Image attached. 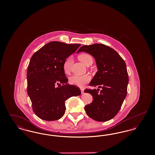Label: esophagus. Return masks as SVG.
<instances>
[{
  "label": "esophagus",
  "mask_w": 155,
  "mask_h": 155,
  "mask_svg": "<svg viewBox=\"0 0 155 155\" xmlns=\"http://www.w3.org/2000/svg\"><path fill=\"white\" fill-rule=\"evenodd\" d=\"M80 89H81V94H83L84 93V89L83 88H81Z\"/></svg>",
  "instance_id": "obj_1"
}]
</instances>
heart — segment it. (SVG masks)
Returning a JSON list of instances; mask_svg holds the SVG:
<instances>
[{"instance_id":"heart-1","label":"heart","mask_w":155,"mask_h":155,"mask_svg":"<svg viewBox=\"0 0 155 155\" xmlns=\"http://www.w3.org/2000/svg\"><path fill=\"white\" fill-rule=\"evenodd\" d=\"M79 59L84 64L86 65L89 60L92 58L88 54H82L79 56ZM73 63V59L71 56L68 57L66 59L63 63V70L66 74H69L71 71V66ZM91 80V77L88 74L84 75H74L70 77L69 81L71 84L78 87H82L85 84Z\"/></svg>"}]
</instances>
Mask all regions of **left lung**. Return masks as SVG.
Listing matches in <instances>:
<instances>
[{
	"label": "left lung",
	"instance_id": "left-lung-1",
	"mask_svg": "<svg viewBox=\"0 0 155 155\" xmlns=\"http://www.w3.org/2000/svg\"><path fill=\"white\" fill-rule=\"evenodd\" d=\"M84 52L92 55L97 71L89 83L99 89H85L93 97L92 102L85 106L89 117L97 121H106L117 114L127 96L128 75L125 61L118 53L100 44L84 45L77 53Z\"/></svg>",
	"mask_w": 155,
	"mask_h": 155
}]
</instances>
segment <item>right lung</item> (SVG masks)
I'll return each mask as SVG.
<instances>
[{
    "mask_svg": "<svg viewBox=\"0 0 155 155\" xmlns=\"http://www.w3.org/2000/svg\"><path fill=\"white\" fill-rule=\"evenodd\" d=\"M80 46L51 42L31 57L27 73V93L33 111L39 118L59 120L64 114L67 99L81 95L80 89L67 83L63 70L66 59Z\"/></svg>",
    "mask_w": 155,
    "mask_h": 155,
    "instance_id": "right-lung-1",
    "label": "right lung"
}]
</instances>
